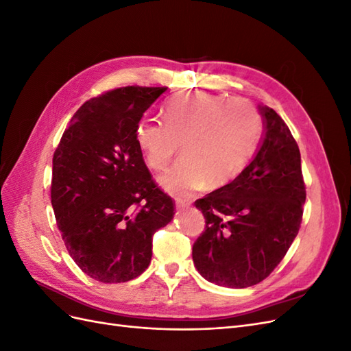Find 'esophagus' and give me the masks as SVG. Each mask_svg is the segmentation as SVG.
Wrapping results in <instances>:
<instances>
[{"mask_svg":"<svg viewBox=\"0 0 351 351\" xmlns=\"http://www.w3.org/2000/svg\"><path fill=\"white\" fill-rule=\"evenodd\" d=\"M176 206H177L178 209H184V208H189V206H190V202L183 200V199H177V200H176Z\"/></svg>","mask_w":351,"mask_h":351,"instance_id":"esophagus-1","label":"esophagus"}]
</instances>
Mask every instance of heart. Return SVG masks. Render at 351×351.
Instances as JSON below:
<instances>
[{"label": "heart", "mask_w": 351, "mask_h": 351, "mask_svg": "<svg viewBox=\"0 0 351 351\" xmlns=\"http://www.w3.org/2000/svg\"><path fill=\"white\" fill-rule=\"evenodd\" d=\"M259 136V114L247 101L206 92L180 95L167 104L164 121L145 117L134 130L137 146L155 169L169 164L180 143L183 158L159 177V184L176 196L232 182Z\"/></svg>", "instance_id": "1"}]
</instances>
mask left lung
Here are the masks:
<instances>
[{
    "instance_id": "8db88e82",
    "label": "left lung",
    "mask_w": 351,
    "mask_h": 351,
    "mask_svg": "<svg viewBox=\"0 0 351 351\" xmlns=\"http://www.w3.org/2000/svg\"><path fill=\"white\" fill-rule=\"evenodd\" d=\"M259 149L232 180L195 202L206 227L193 244L197 272L221 287L246 289L282 261L300 228L306 187L300 151L289 127L267 105Z\"/></svg>"
}]
</instances>
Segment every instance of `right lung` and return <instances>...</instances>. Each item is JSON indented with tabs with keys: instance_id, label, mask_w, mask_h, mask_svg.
Returning <instances> with one entry per match:
<instances>
[{
	"instance_id": "obj_1",
	"label": "right lung",
	"mask_w": 351,
	"mask_h": 351,
	"mask_svg": "<svg viewBox=\"0 0 351 351\" xmlns=\"http://www.w3.org/2000/svg\"><path fill=\"white\" fill-rule=\"evenodd\" d=\"M167 88L125 86L84 102L52 158L51 204L66 247L90 278L114 284L149 267L152 236L174 218L134 130Z\"/></svg>"
}]
</instances>
